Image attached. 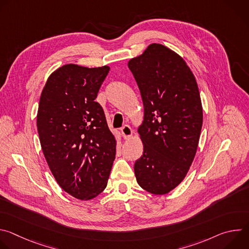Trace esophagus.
I'll return each mask as SVG.
<instances>
[{
    "label": "esophagus",
    "mask_w": 249,
    "mask_h": 249,
    "mask_svg": "<svg viewBox=\"0 0 249 249\" xmlns=\"http://www.w3.org/2000/svg\"><path fill=\"white\" fill-rule=\"evenodd\" d=\"M121 133H122L124 139H125V140H128V139L132 136L133 131H132V129H131V127H130L129 125H124V126L121 128Z\"/></svg>",
    "instance_id": "obj_1"
}]
</instances>
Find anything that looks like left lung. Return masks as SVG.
<instances>
[{
  "label": "left lung",
  "mask_w": 249,
  "mask_h": 249,
  "mask_svg": "<svg viewBox=\"0 0 249 249\" xmlns=\"http://www.w3.org/2000/svg\"><path fill=\"white\" fill-rule=\"evenodd\" d=\"M128 67L144 104L138 132L144 152L134 164L138 184L155 195L174 189L186 176L196 155L203 124L198 86L185 61L153 43Z\"/></svg>",
  "instance_id": "8db88e82"
}]
</instances>
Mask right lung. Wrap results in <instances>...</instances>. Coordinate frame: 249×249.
I'll return each mask as SVG.
<instances>
[{
    "mask_svg": "<svg viewBox=\"0 0 249 249\" xmlns=\"http://www.w3.org/2000/svg\"><path fill=\"white\" fill-rule=\"evenodd\" d=\"M110 68L64 65L41 92L37 130L41 148L61 188L90 200L107 185L116 140L101 105L94 101Z\"/></svg>",
    "mask_w": 249,
    "mask_h": 249,
    "instance_id": "add662e5",
    "label": "right lung"
}]
</instances>
